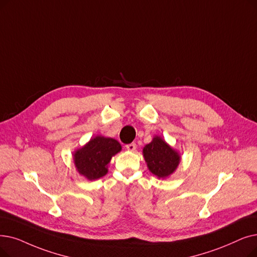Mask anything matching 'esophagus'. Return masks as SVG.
<instances>
[{
	"label": "esophagus",
	"instance_id": "obj_1",
	"mask_svg": "<svg viewBox=\"0 0 257 257\" xmlns=\"http://www.w3.org/2000/svg\"><path fill=\"white\" fill-rule=\"evenodd\" d=\"M126 149H127L128 151L135 152V151H136V149H137V144H136V143H131V144L126 145Z\"/></svg>",
	"mask_w": 257,
	"mask_h": 257
}]
</instances>
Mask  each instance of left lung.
<instances>
[{"label": "left lung", "mask_w": 257, "mask_h": 257, "mask_svg": "<svg viewBox=\"0 0 257 257\" xmlns=\"http://www.w3.org/2000/svg\"><path fill=\"white\" fill-rule=\"evenodd\" d=\"M144 160L149 171L158 178L173 174L181 163V154L161 136H154L152 141L143 148Z\"/></svg>", "instance_id": "1"}]
</instances>
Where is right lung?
Masks as SVG:
<instances>
[{
    "label": "right lung",
    "instance_id": "obj_1",
    "mask_svg": "<svg viewBox=\"0 0 257 257\" xmlns=\"http://www.w3.org/2000/svg\"><path fill=\"white\" fill-rule=\"evenodd\" d=\"M121 151L120 144L103 136L91 138L72 156L76 171L88 181H95L108 173V165L115 154Z\"/></svg>",
    "mask_w": 257,
    "mask_h": 257
}]
</instances>
